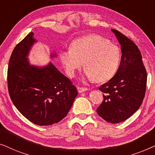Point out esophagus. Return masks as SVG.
Here are the masks:
<instances>
[{
    "label": "esophagus",
    "mask_w": 155,
    "mask_h": 155,
    "mask_svg": "<svg viewBox=\"0 0 155 155\" xmlns=\"http://www.w3.org/2000/svg\"><path fill=\"white\" fill-rule=\"evenodd\" d=\"M88 90L87 87H78V91L79 93H82L84 92V91Z\"/></svg>",
    "instance_id": "1"
}]
</instances>
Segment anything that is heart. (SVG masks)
<instances>
[{"label": "heart", "mask_w": 155, "mask_h": 155, "mask_svg": "<svg viewBox=\"0 0 155 155\" xmlns=\"http://www.w3.org/2000/svg\"><path fill=\"white\" fill-rule=\"evenodd\" d=\"M61 63L68 75L73 76L82 65L89 79L104 82L111 79L119 67L121 53L115 44L101 36L92 35L76 39L71 48L62 51Z\"/></svg>", "instance_id": "obj_1"}]
</instances>
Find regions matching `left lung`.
I'll return each instance as SVG.
<instances>
[{
	"label": "left lung",
	"mask_w": 155,
	"mask_h": 155,
	"mask_svg": "<svg viewBox=\"0 0 155 155\" xmlns=\"http://www.w3.org/2000/svg\"><path fill=\"white\" fill-rule=\"evenodd\" d=\"M121 47V61L116 75L99 87L104 100L97 109L106 121L118 124L130 117L143 103L146 92L147 71L136 44L116 29Z\"/></svg>",
	"instance_id": "8db88e82"
}]
</instances>
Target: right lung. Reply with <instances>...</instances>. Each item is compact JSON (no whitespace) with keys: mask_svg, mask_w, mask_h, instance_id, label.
Here are the masks:
<instances>
[{"mask_svg":"<svg viewBox=\"0 0 155 155\" xmlns=\"http://www.w3.org/2000/svg\"><path fill=\"white\" fill-rule=\"evenodd\" d=\"M33 35L28 34L12 51L8 68V92L27 119L39 126H48L66 116L78 90L51 63L43 68L29 64L27 56L37 41Z\"/></svg>","mask_w":155,"mask_h":155,"instance_id":"obj_1","label":"right lung"}]
</instances>
